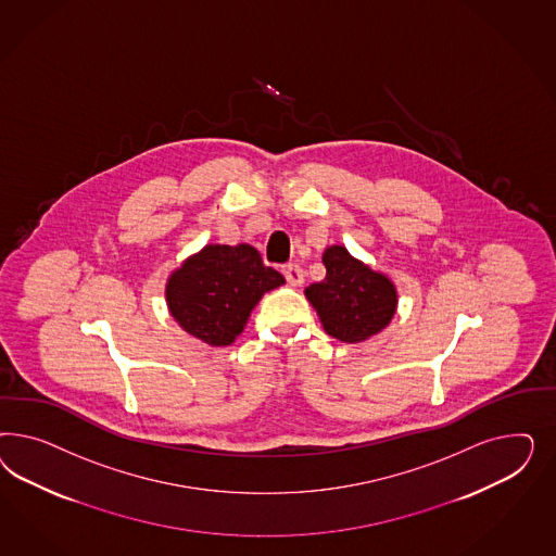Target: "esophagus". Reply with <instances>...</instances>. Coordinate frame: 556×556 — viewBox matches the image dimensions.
I'll use <instances>...</instances> for the list:
<instances>
[{
  "label": "esophagus",
  "instance_id": "34e87169",
  "mask_svg": "<svg viewBox=\"0 0 556 556\" xmlns=\"http://www.w3.org/2000/svg\"><path fill=\"white\" fill-rule=\"evenodd\" d=\"M281 270H283V275H286L287 283H289V286H302L303 270L300 265H295V263H287V265L281 267Z\"/></svg>",
  "mask_w": 556,
  "mask_h": 556
}]
</instances>
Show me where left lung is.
<instances>
[{
	"instance_id": "obj_1",
	"label": "left lung",
	"mask_w": 556,
	"mask_h": 556,
	"mask_svg": "<svg viewBox=\"0 0 556 556\" xmlns=\"http://www.w3.org/2000/svg\"><path fill=\"white\" fill-rule=\"evenodd\" d=\"M326 279L305 287L326 334L340 342H363L388 328L397 312V289L386 273L370 269L342 244L321 254Z\"/></svg>"
}]
</instances>
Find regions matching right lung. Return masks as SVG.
<instances>
[{
  "instance_id": "obj_1",
  "label": "right lung",
  "mask_w": 556,
  "mask_h": 556,
  "mask_svg": "<svg viewBox=\"0 0 556 556\" xmlns=\"http://www.w3.org/2000/svg\"><path fill=\"white\" fill-rule=\"evenodd\" d=\"M286 283L251 244H205L168 275V314L210 346H228L244 330L261 298Z\"/></svg>"
}]
</instances>
